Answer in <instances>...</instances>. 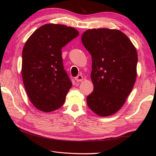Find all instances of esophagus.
<instances>
[{
	"instance_id": "1",
	"label": "esophagus",
	"mask_w": 156,
	"mask_h": 156,
	"mask_svg": "<svg viewBox=\"0 0 156 156\" xmlns=\"http://www.w3.org/2000/svg\"><path fill=\"white\" fill-rule=\"evenodd\" d=\"M75 80L77 82H82L83 80V77L82 75H78L75 78Z\"/></svg>"
}]
</instances>
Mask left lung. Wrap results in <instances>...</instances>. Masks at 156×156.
<instances>
[{
  "label": "left lung",
  "instance_id": "left-lung-1",
  "mask_svg": "<svg viewBox=\"0 0 156 156\" xmlns=\"http://www.w3.org/2000/svg\"><path fill=\"white\" fill-rule=\"evenodd\" d=\"M82 43L92 58L94 91L88 107L100 116L114 114L125 104L136 80L138 54L122 31L107 28L87 30Z\"/></svg>",
  "mask_w": 156,
  "mask_h": 156
}]
</instances>
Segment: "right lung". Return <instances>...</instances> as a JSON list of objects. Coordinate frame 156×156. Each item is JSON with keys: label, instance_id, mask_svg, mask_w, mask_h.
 <instances>
[{"label": "right lung", "instance_id": "obj_1", "mask_svg": "<svg viewBox=\"0 0 156 156\" xmlns=\"http://www.w3.org/2000/svg\"><path fill=\"white\" fill-rule=\"evenodd\" d=\"M79 35L72 27L46 24L26 41L22 54V77L27 96L44 112L64 104L72 83L64 69L61 49Z\"/></svg>", "mask_w": 156, "mask_h": 156}]
</instances>
